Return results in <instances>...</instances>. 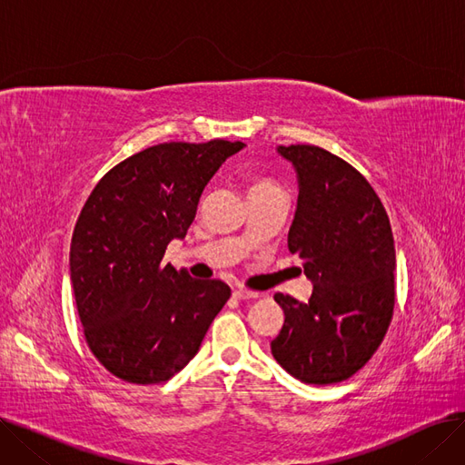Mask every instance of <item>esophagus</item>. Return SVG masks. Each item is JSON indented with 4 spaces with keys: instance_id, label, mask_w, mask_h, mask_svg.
I'll return each instance as SVG.
<instances>
[{
    "instance_id": "1",
    "label": "esophagus",
    "mask_w": 465,
    "mask_h": 465,
    "mask_svg": "<svg viewBox=\"0 0 465 465\" xmlns=\"http://www.w3.org/2000/svg\"><path fill=\"white\" fill-rule=\"evenodd\" d=\"M233 298H237V300L258 298V292H251V290H247V288H235V290H233Z\"/></svg>"
}]
</instances>
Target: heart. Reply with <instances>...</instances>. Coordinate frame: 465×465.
I'll return each mask as SVG.
<instances>
[{
	"label": "heart",
	"instance_id": "heart-1",
	"mask_svg": "<svg viewBox=\"0 0 465 465\" xmlns=\"http://www.w3.org/2000/svg\"><path fill=\"white\" fill-rule=\"evenodd\" d=\"M263 188H279V186H277L273 181H270V179H256V181H252V183H251L249 192L263 190Z\"/></svg>",
	"mask_w": 465,
	"mask_h": 465
}]
</instances>
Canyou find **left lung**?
I'll use <instances>...</instances> for the list:
<instances>
[{
  "label": "left lung",
  "instance_id": "1",
  "mask_svg": "<svg viewBox=\"0 0 465 465\" xmlns=\"http://www.w3.org/2000/svg\"><path fill=\"white\" fill-rule=\"evenodd\" d=\"M298 177L288 249L312 282L307 303L275 294L284 324L272 354L307 384L347 381L392 321L396 249L379 195L358 171L312 144L277 146Z\"/></svg>",
  "mask_w": 465,
  "mask_h": 465
}]
</instances>
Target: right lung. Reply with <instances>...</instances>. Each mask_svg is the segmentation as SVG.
<instances>
[{
	"instance_id": "obj_1",
	"label": "right lung",
	"mask_w": 465,
	"mask_h": 465,
	"mask_svg": "<svg viewBox=\"0 0 465 465\" xmlns=\"http://www.w3.org/2000/svg\"><path fill=\"white\" fill-rule=\"evenodd\" d=\"M245 143H162L114 165L86 200L69 249L79 319L114 377L158 384L198 354L230 300L226 282L162 263L184 239L213 175Z\"/></svg>"
}]
</instances>
